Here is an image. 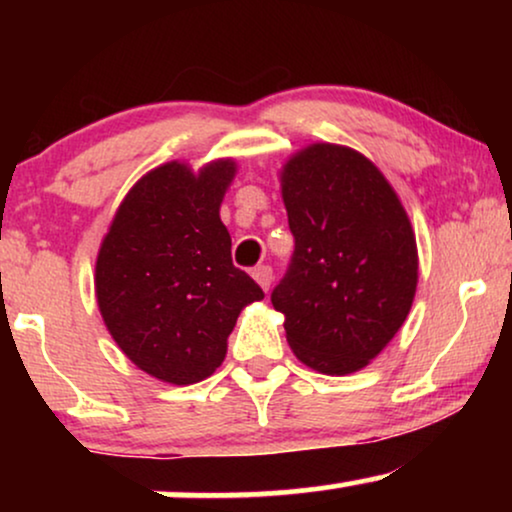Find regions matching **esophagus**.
Returning <instances> with one entry per match:
<instances>
[{
  "mask_svg": "<svg viewBox=\"0 0 512 512\" xmlns=\"http://www.w3.org/2000/svg\"><path fill=\"white\" fill-rule=\"evenodd\" d=\"M254 279L263 291H268L270 284H272V268H270V265H258V268L254 270Z\"/></svg>",
  "mask_w": 512,
  "mask_h": 512,
  "instance_id": "34e87169",
  "label": "esophagus"
}]
</instances>
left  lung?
<instances>
[{"instance_id":"left-lung-1","label":"left lung","mask_w":512,"mask_h":512,"mask_svg":"<svg viewBox=\"0 0 512 512\" xmlns=\"http://www.w3.org/2000/svg\"><path fill=\"white\" fill-rule=\"evenodd\" d=\"M291 268L272 291L286 342L307 368L349 375L366 368L408 317L419 256L412 223L373 160L317 142L279 172Z\"/></svg>"}]
</instances>
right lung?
<instances>
[{
  "label": "right lung",
  "mask_w": 512,
  "mask_h": 512,
  "mask_svg": "<svg viewBox=\"0 0 512 512\" xmlns=\"http://www.w3.org/2000/svg\"><path fill=\"white\" fill-rule=\"evenodd\" d=\"M233 158L170 160L130 188L95 261V298L121 352L160 382L195 384L226 359L228 335L263 291L230 258L221 221Z\"/></svg>",
  "instance_id": "obj_1"
}]
</instances>
